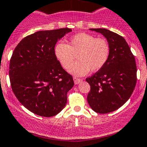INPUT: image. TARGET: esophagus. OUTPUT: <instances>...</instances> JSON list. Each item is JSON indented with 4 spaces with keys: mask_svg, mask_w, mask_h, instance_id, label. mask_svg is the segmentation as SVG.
I'll use <instances>...</instances> for the list:
<instances>
[{
    "mask_svg": "<svg viewBox=\"0 0 147 147\" xmlns=\"http://www.w3.org/2000/svg\"><path fill=\"white\" fill-rule=\"evenodd\" d=\"M73 80H74V82H75V84H78L82 82V79L78 78H76V77H74Z\"/></svg>",
    "mask_w": 147,
    "mask_h": 147,
    "instance_id": "esophagus-1",
    "label": "esophagus"
}]
</instances>
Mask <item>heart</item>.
<instances>
[{"instance_id": "b5f03b06", "label": "heart", "mask_w": 147, "mask_h": 147, "mask_svg": "<svg viewBox=\"0 0 147 147\" xmlns=\"http://www.w3.org/2000/svg\"><path fill=\"white\" fill-rule=\"evenodd\" d=\"M111 46L104 38H96L88 33H79L70 37L68 44L58 42L54 48L55 57L63 68L67 69L78 55L79 61L69 68L73 75L82 76L89 70L101 69L110 55Z\"/></svg>"}]
</instances>
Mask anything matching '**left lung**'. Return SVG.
<instances>
[{
	"mask_svg": "<svg viewBox=\"0 0 147 147\" xmlns=\"http://www.w3.org/2000/svg\"><path fill=\"white\" fill-rule=\"evenodd\" d=\"M106 38L111 46L108 61L86 81L91 89L87 101L92 110L108 113L121 107L130 98L137 83L135 58L125 38L106 29H90Z\"/></svg>",
	"mask_w": 147,
	"mask_h": 147,
	"instance_id": "1",
	"label": "left lung"
}]
</instances>
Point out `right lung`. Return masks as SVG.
<instances>
[{
    "label": "right lung",
    "instance_id": "obj_1",
    "mask_svg": "<svg viewBox=\"0 0 147 147\" xmlns=\"http://www.w3.org/2000/svg\"><path fill=\"white\" fill-rule=\"evenodd\" d=\"M69 28L36 32L15 47L10 61L12 90L26 109L43 117H52L67 103L74 86L72 75L62 67L54 53L58 39Z\"/></svg>",
    "mask_w": 147,
    "mask_h": 147
}]
</instances>
